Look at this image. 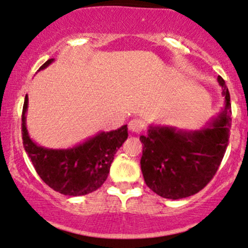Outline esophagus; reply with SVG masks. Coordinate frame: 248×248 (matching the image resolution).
<instances>
[{"label":"esophagus","mask_w":248,"mask_h":248,"mask_svg":"<svg viewBox=\"0 0 248 248\" xmlns=\"http://www.w3.org/2000/svg\"><path fill=\"white\" fill-rule=\"evenodd\" d=\"M144 122L141 120V119H133L130 120L129 124H128V128H129L130 132L133 133H141L143 130Z\"/></svg>","instance_id":"obj_1"}]
</instances>
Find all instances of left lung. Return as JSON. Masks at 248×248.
Returning a JSON list of instances; mask_svg holds the SVG:
<instances>
[{
    "instance_id": "obj_1",
    "label": "left lung",
    "mask_w": 248,
    "mask_h": 248,
    "mask_svg": "<svg viewBox=\"0 0 248 248\" xmlns=\"http://www.w3.org/2000/svg\"><path fill=\"white\" fill-rule=\"evenodd\" d=\"M223 87L225 107L209 126L201 130H177L175 127L150 126L143 144L141 170L149 189L168 199H181L204 189L217 172L231 128L229 88Z\"/></svg>"
}]
</instances>
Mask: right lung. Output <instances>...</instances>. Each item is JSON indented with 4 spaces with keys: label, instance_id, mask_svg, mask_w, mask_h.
<instances>
[{
    "label": "right lung",
    "instance_id": "obj_1",
    "mask_svg": "<svg viewBox=\"0 0 248 248\" xmlns=\"http://www.w3.org/2000/svg\"><path fill=\"white\" fill-rule=\"evenodd\" d=\"M55 59L39 67L44 70ZM28 95L22 112V139L28 156L46 186L66 196H84L99 189L106 181L115 153L128 138L127 124L112 132H101L70 149H49L30 139L25 124Z\"/></svg>",
    "mask_w": 248,
    "mask_h": 248
}]
</instances>
